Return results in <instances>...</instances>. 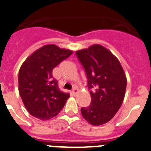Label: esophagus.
I'll use <instances>...</instances> for the list:
<instances>
[{"label": "esophagus", "mask_w": 151, "mask_h": 151, "mask_svg": "<svg viewBox=\"0 0 151 151\" xmlns=\"http://www.w3.org/2000/svg\"><path fill=\"white\" fill-rule=\"evenodd\" d=\"M71 93H72V94L74 95V96L75 95H76V93H78V89H77L76 87H73V90H72V91H71Z\"/></svg>", "instance_id": "1"}]
</instances>
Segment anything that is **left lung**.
I'll use <instances>...</instances> for the list:
<instances>
[{
  "instance_id": "left-lung-1",
  "label": "left lung",
  "mask_w": 151,
  "mask_h": 151,
  "mask_svg": "<svg viewBox=\"0 0 151 151\" xmlns=\"http://www.w3.org/2000/svg\"><path fill=\"white\" fill-rule=\"evenodd\" d=\"M76 54L85 70L91 96V103L81 107V114L92 125L105 124L113 119L124 100L127 79L122 67L107 49L99 44Z\"/></svg>"
}]
</instances>
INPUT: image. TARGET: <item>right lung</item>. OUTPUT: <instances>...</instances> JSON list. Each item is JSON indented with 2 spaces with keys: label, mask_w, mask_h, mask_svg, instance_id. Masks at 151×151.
Returning <instances> with one entry per match:
<instances>
[{
  "label": "right lung",
  "mask_w": 151,
  "mask_h": 151,
  "mask_svg": "<svg viewBox=\"0 0 151 151\" xmlns=\"http://www.w3.org/2000/svg\"><path fill=\"white\" fill-rule=\"evenodd\" d=\"M73 52L48 44L34 52L21 65L18 74L19 94L32 116L41 120L55 117L70 97L59 90L52 70Z\"/></svg>",
  "instance_id": "right-lung-1"
}]
</instances>
